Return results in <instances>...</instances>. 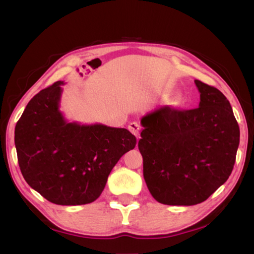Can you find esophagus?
Returning a JSON list of instances; mask_svg holds the SVG:
<instances>
[{"mask_svg": "<svg viewBox=\"0 0 254 254\" xmlns=\"http://www.w3.org/2000/svg\"><path fill=\"white\" fill-rule=\"evenodd\" d=\"M128 130H130L137 138L139 137V131H141V127H139V124L137 122H132L128 124Z\"/></svg>", "mask_w": 254, "mask_h": 254, "instance_id": "obj_1", "label": "esophagus"}]
</instances>
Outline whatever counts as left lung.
I'll use <instances>...</instances> for the list:
<instances>
[{"label": "left lung", "instance_id": "1", "mask_svg": "<svg viewBox=\"0 0 254 254\" xmlns=\"http://www.w3.org/2000/svg\"><path fill=\"white\" fill-rule=\"evenodd\" d=\"M194 83L198 108L165 106L141 120L144 179L156 201L167 205L207 199L227 181L239 146V126L227 98L213 86Z\"/></svg>", "mask_w": 254, "mask_h": 254}]
</instances>
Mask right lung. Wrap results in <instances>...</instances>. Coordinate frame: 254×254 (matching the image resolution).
I'll list each match as a JSON object with an SVG mask.
<instances>
[{
  "mask_svg": "<svg viewBox=\"0 0 254 254\" xmlns=\"http://www.w3.org/2000/svg\"><path fill=\"white\" fill-rule=\"evenodd\" d=\"M62 85L42 89L26 106L15 127L18 165L26 182L51 203L88 204L136 137L127 128L68 122L60 111Z\"/></svg>",
  "mask_w": 254,
  "mask_h": 254,
  "instance_id": "obj_1",
  "label": "right lung"
}]
</instances>
